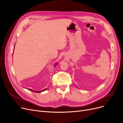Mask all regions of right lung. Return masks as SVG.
I'll return each instance as SVG.
<instances>
[{
    "instance_id": "obj_1",
    "label": "right lung",
    "mask_w": 123,
    "mask_h": 123,
    "mask_svg": "<svg viewBox=\"0 0 123 123\" xmlns=\"http://www.w3.org/2000/svg\"><path fill=\"white\" fill-rule=\"evenodd\" d=\"M29 90H30V91H33V92H35V93H40V92H42V91H45V90H46V89H47V88H46V89H44V90H41V91H33V90H32L31 89H28Z\"/></svg>"
}]
</instances>
